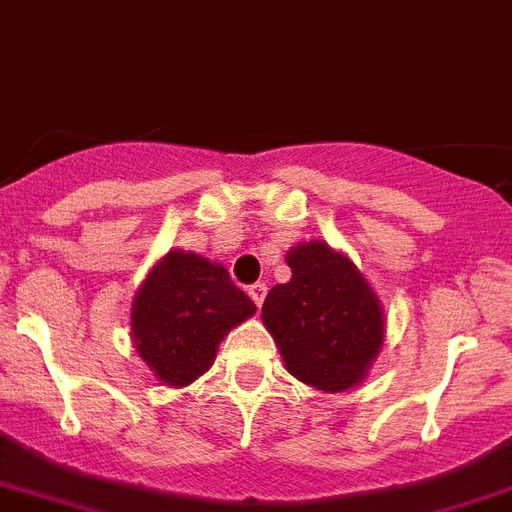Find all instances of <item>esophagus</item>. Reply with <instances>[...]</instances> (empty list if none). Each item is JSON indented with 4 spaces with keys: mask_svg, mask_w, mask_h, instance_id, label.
<instances>
[{
    "mask_svg": "<svg viewBox=\"0 0 512 512\" xmlns=\"http://www.w3.org/2000/svg\"><path fill=\"white\" fill-rule=\"evenodd\" d=\"M248 295H251V300L256 303V308H261V303H264L266 298V285L264 282H256V285L248 287Z\"/></svg>",
    "mask_w": 512,
    "mask_h": 512,
    "instance_id": "obj_1",
    "label": "esophagus"
}]
</instances>
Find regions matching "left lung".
<instances>
[{"instance_id":"obj_1","label":"left lung","mask_w":512,"mask_h":512,"mask_svg":"<svg viewBox=\"0 0 512 512\" xmlns=\"http://www.w3.org/2000/svg\"><path fill=\"white\" fill-rule=\"evenodd\" d=\"M292 279L269 290L261 318L295 378L321 391L362 381L383 344V310L355 264L326 243L287 253Z\"/></svg>"}]
</instances>
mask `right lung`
Here are the masks:
<instances>
[{
  "label": "right lung",
  "instance_id": "right-lung-1",
  "mask_svg": "<svg viewBox=\"0 0 512 512\" xmlns=\"http://www.w3.org/2000/svg\"><path fill=\"white\" fill-rule=\"evenodd\" d=\"M256 313L225 266L170 251L147 274L131 308V334L142 360L168 386L207 373L227 331Z\"/></svg>",
  "mask_w": 512,
  "mask_h": 512
}]
</instances>
